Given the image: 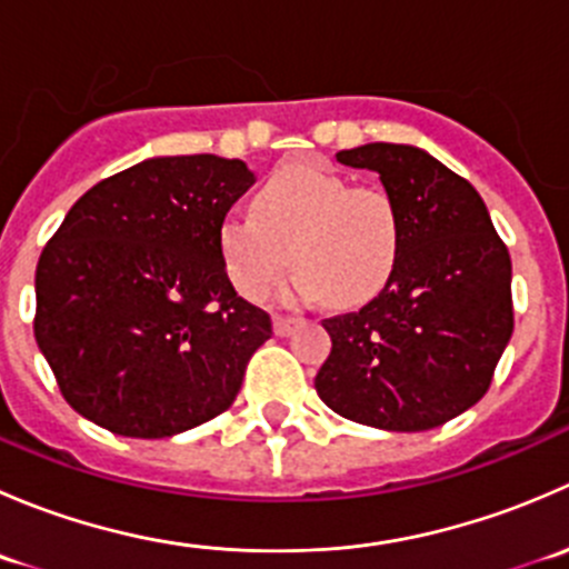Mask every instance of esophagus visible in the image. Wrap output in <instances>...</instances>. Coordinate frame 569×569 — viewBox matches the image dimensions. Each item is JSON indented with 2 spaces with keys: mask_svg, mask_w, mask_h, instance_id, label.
Returning a JSON list of instances; mask_svg holds the SVG:
<instances>
[{
  "mask_svg": "<svg viewBox=\"0 0 569 569\" xmlns=\"http://www.w3.org/2000/svg\"><path fill=\"white\" fill-rule=\"evenodd\" d=\"M297 321H300L297 317H280L278 313V317H274V332H278V336H289L297 327Z\"/></svg>",
  "mask_w": 569,
  "mask_h": 569,
  "instance_id": "34e87169",
  "label": "esophagus"
}]
</instances>
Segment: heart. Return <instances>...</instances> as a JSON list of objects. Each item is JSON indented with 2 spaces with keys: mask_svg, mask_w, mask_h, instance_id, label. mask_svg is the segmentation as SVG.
I'll use <instances>...</instances> for the list:
<instances>
[{
  "mask_svg": "<svg viewBox=\"0 0 569 569\" xmlns=\"http://www.w3.org/2000/svg\"><path fill=\"white\" fill-rule=\"evenodd\" d=\"M401 239L388 189L311 164L280 168L256 194V217L228 214L220 226L222 261L248 300H263L295 261L291 297L358 306L391 280Z\"/></svg>",
  "mask_w": 569,
  "mask_h": 569,
  "instance_id": "obj_1",
  "label": "heart"
}]
</instances>
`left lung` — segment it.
I'll list each match as a JSON object with an SVG mask.
<instances>
[{"instance_id":"8db88e82","label":"left lung","mask_w":569,"mask_h":569,"mask_svg":"<svg viewBox=\"0 0 569 569\" xmlns=\"http://www.w3.org/2000/svg\"><path fill=\"white\" fill-rule=\"evenodd\" d=\"M336 159L380 173L405 239L375 300L321 321L332 349L313 386L349 421L435 429L487 393L512 338L509 250L479 192L421 148L369 142Z\"/></svg>"}]
</instances>
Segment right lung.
I'll return each instance as SVG.
<instances>
[{
    "instance_id": "right-lung-1",
    "label": "right lung",
    "mask_w": 569,
    "mask_h": 569,
    "mask_svg": "<svg viewBox=\"0 0 569 569\" xmlns=\"http://www.w3.org/2000/svg\"><path fill=\"white\" fill-rule=\"evenodd\" d=\"M252 181L242 159L157 157L71 206L36 269V341L79 416L170 438L233 405L272 336L220 252L222 220Z\"/></svg>"
}]
</instances>
